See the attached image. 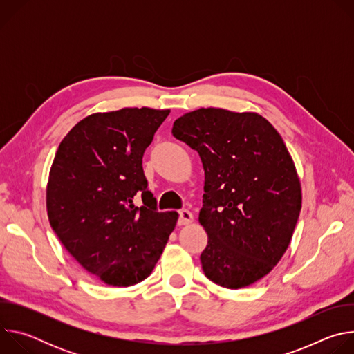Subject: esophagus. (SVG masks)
I'll return each instance as SVG.
<instances>
[{
    "mask_svg": "<svg viewBox=\"0 0 354 354\" xmlns=\"http://www.w3.org/2000/svg\"><path fill=\"white\" fill-rule=\"evenodd\" d=\"M193 221V214L189 212V210H180L179 212V225H186V224H190Z\"/></svg>",
    "mask_w": 354,
    "mask_h": 354,
    "instance_id": "34e87169",
    "label": "esophagus"
}]
</instances>
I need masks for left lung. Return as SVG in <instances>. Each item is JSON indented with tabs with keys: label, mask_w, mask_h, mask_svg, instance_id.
<instances>
[{
	"label": "left lung",
	"mask_w": 354,
	"mask_h": 354,
	"mask_svg": "<svg viewBox=\"0 0 354 354\" xmlns=\"http://www.w3.org/2000/svg\"><path fill=\"white\" fill-rule=\"evenodd\" d=\"M172 134L197 151L205 169V274L232 290L254 284L284 255L301 210L299 179L281 136L258 113L217 108L180 116Z\"/></svg>",
	"instance_id": "left-lung-1"
}]
</instances>
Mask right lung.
Returning a JSON list of instances; mask_svg holds the SVG:
<instances>
[{"instance_id": "obj_1", "label": "right lung", "mask_w": 354, "mask_h": 354, "mask_svg": "<svg viewBox=\"0 0 354 354\" xmlns=\"http://www.w3.org/2000/svg\"><path fill=\"white\" fill-rule=\"evenodd\" d=\"M168 115L149 108L93 113L63 138L50 168V225L70 255L109 286L148 277L176 225V212H158L142 171L144 151Z\"/></svg>"}]
</instances>
